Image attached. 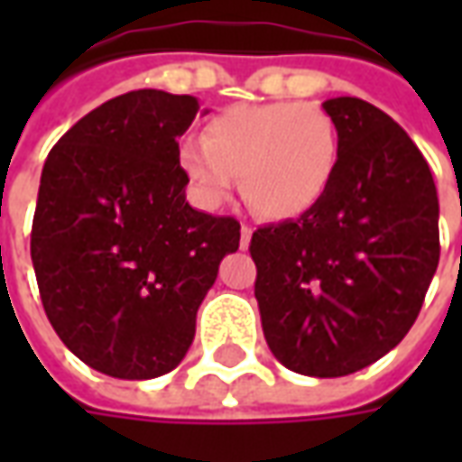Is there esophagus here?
Returning a JSON list of instances; mask_svg holds the SVG:
<instances>
[{
	"mask_svg": "<svg viewBox=\"0 0 462 462\" xmlns=\"http://www.w3.org/2000/svg\"><path fill=\"white\" fill-rule=\"evenodd\" d=\"M250 240H252V227L250 225H242L240 227V247L242 250H247V247H250Z\"/></svg>",
	"mask_w": 462,
	"mask_h": 462,
	"instance_id": "1",
	"label": "esophagus"
}]
</instances>
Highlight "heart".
Wrapping results in <instances>:
<instances>
[{
  "instance_id": "heart-1",
  "label": "heart",
  "mask_w": 462,
  "mask_h": 462,
  "mask_svg": "<svg viewBox=\"0 0 462 462\" xmlns=\"http://www.w3.org/2000/svg\"><path fill=\"white\" fill-rule=\"evenodd\" d=\"M178 161L208 205L225 200L240 175L252 210L267 220H291L329 190L339 135L317 106H232L205 123L202 138L180 143Z\"/></svg>"
}]
</instances>
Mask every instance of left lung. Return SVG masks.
Here are the masks:
<instances>
[{"label":"left lung","mask_w":462,"mask_h":462,"mask_svg":"<svg viewBox=\"0 0 462 462\" xmlns=\"http://www.w3.org/2000/svg\"><path fill=\"white\" fill-rule=\"evenodd\" d=\"M321 108L339 135L329 190L297 220L252 232L262 331L280 364L348 376L401 344L440 257L438 192L416 143L354 96Z\"/></svg>","instance_id":"1"}]
</instances>
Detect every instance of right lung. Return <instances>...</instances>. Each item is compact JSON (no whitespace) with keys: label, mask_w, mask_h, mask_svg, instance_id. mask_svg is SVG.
Wrapping results in <instances>:
<instances>
[{"label":"right lung","mask_w":462,"mask_h":462,"mask_svg":"<svg viewBox=\"0 0 462 462\" xmlns=\"http://www.w3.org/2000/svg\"><path fill=\"white\" fill-rule=\"evenodd\" d=\"M195 96L141 88L71 125L42 171L32 262L69 351L106 376L143 381L178 366L240 222L185 202L178 138Z\"/></svg>","instance_id":"add662e5"}]
</instances>
